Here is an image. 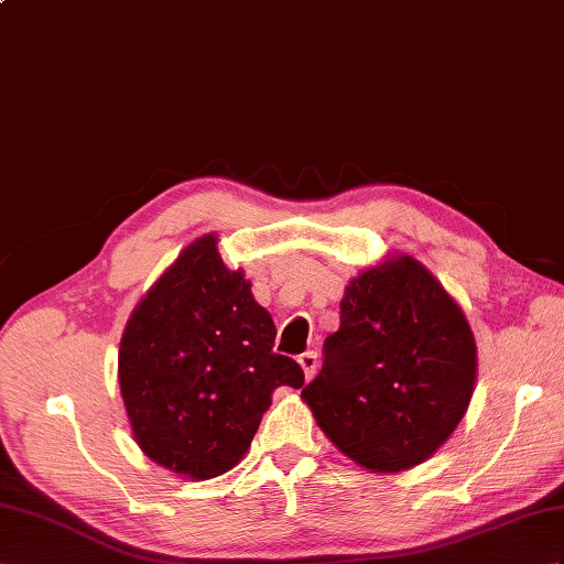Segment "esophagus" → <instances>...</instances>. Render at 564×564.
I'll use <instances>...</instances> for the list:
<instances>
[{
    "mask_svg": "<svg viewBox=\"0 0 564 564\" xmlns=\"http://www.w3.org/2000/svg\"><path fill=\"white\" fill-rule=\"evenodd\" d=\"M299 366H301V370H304V378L311 380L313 373H315V368H318V354H315V351L301 354L299 356Z\"/></svg>",
    "mask_w": 564,
    "mask_h": 564,
    "instance_id": "34e87169",
    "label": "esophagus"
}]
</instances>
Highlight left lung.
I'll use <instances>...</instances> for the list:
<instances>
[{"mask_svg": "<svg viewBox=\"0 0 564 564\" xmlns=\"http://www.w3.org/2000/svg\"><path fill=\"white\" fill-rule=\"evenodd\" d=\"M323 356L301 397L341 455L378 474L429 459L464 419L476 386L471 327L411 256L349 282Z\"/></svg>", "mask_w": 564, "mask_h": 564, "instance_id": "1", "label": "left lung"}]
</instances>
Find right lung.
I'll use <instances>...</instances> for the list:
<instances>
[{
	"instance_id": "right-lung-1",
	"label": "right lung",
	"mask_w": 564,
	"mask_h": 564,
	"mask_svg": "<svg viewBox=\"0 0 564 564\" xmlns=\"http://www.w3.org/2000/svg\"><path fill=\"white\" fill-rule=\"evenodd\" d=\"M274 335L217 237L186 246L131 313L119 347L123 406L145 457L194 480L237 466L272 392L304 386L301 366L272 351Z\"/></svg>"
}]
</instances>
